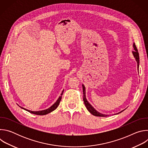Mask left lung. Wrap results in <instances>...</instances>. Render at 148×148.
I'll return each mask as SVG.
<instances>
[{"label":"left lung","instance_id":"1","mask_svg":"<svg viewBox=\"0 0 148 148\" xmlns=\"http://www.w3.org/2000/svg\"><path fill=\"white\" fill-rule=\"evenodd\" d=\"M134 50L135 51H132L133 53V54L137 61V64H138V68H139V53L138 51V49L136 48V46L135 45V44L134 43ZM82 90H83V101H84V104H85L86 107L87 109V110L93 115L94 116H109L108 115H105V114H101L99 113V112L97 111L87 101V99H86V88L85 87H84V85H82ZM123 111H121L119 113L122 112ZM119 114V113H118Z\"/></svg>","mask_w":148,"mask_h":148}]
</instances>
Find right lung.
Instances as JSON below:
<instances>
[{
  "instance_id": "obj_1",
  "label": "right lung",
  "mask_w": 148,
  "mask_h": 148,
  "mask_svg": "<svg viewBox=\"0 0 148 148\" xmlns=\"http://www.w3.org/2000/svg\"><path fill=\"white\" fill-rule=\"evenodd\" d=\"M63 92H64V91H62V93L61 94V96H60V97L58 98L57 101L52 105V106L51 107H50L49 108L47 109V110H43V111H29V110H26L22 107H21L22 108L24 109L25 110H26L28 112L32 113V114H35V115H46L52 111H53L54 110H55L57 107L60 104V101L61 99V98H62V95L63 94Z\"/></svg>"
}]
</instances>
